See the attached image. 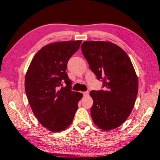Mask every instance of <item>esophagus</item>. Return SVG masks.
<instances>
[{"label": "esophagus", "mask_w": 160, "mask_h": 160, "mask_svg": "<svg viewBox=\"0 0 160 160\" xmlns=\"http://www.w3.org/2000/svg\"><path fill=\"white\" fill-rule=\"evenodd\" d=\"M83 96H88V94H89V92L88 91L84 92H83Z\"/></svg>", "instance_id": "esophagus-1"}]
</instances>
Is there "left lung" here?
Wrapping results in <instances>:
<instances>
[{"label": "left lung", "mask_w": 160, "mask_h": 160, "mask_svg": "<svg viewBox=\"0 0 160 160\" xmlns=\"http://www.w3.org/2000/svg\"><path fill=\"white\" fill-rule=\"evenodd\" d=\"M81 48L90 68L106 88L90 92L92 118L102 130L114 129L122 125L134 107L138 91L136 71L125 51L112 42L86 41Z\"/></svg>", "instance_id": "left-lung-1"}]
</instances>
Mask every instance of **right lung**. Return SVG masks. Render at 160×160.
<instances>
[{"label": "right lung", "mask_w": 160, "mask_h": 160, "mask_svg": "<svg viewBox=\"0 0 160 160\" xmlns=\"http://www.w3.org/2000/svg\"><path fill=\"white\" fill-rule=\"evenodd\" d=\"M81 40L58 42L44 46L32 59L25 76L26 94L41 125L53 132L65 130L72 123L83 94L71 90L66 70L69 59ZM64 82L66 87L58 88Z\"/></svg>", "instance_id": "right-lung-1"}]
</instances>
